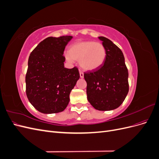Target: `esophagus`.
<instances>
[{
    "instance_id": "esophagus-1",
    "label": "esophagus",
    "mask_w": 159,
    "mask_h": 159,
    "mask_svg": "<svg viewBox=\"0 0 159 159\" xmlns=\"http://www.w3.org/2000/svg\"><path fill=\"white\" fill-rule=\"evenodd\" d=\"M80 78H84V73L81 71L80 70Z\"/></svg>"
}]
</instances>
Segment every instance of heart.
Segmentation results:
<instances>
[{
	"mask_svg": "<svg viewBox=\"0 0 159 159\" xmlns=\"http://www.w3.org/2000/svg\"><path fill=\"white\" fill-rule=\"evenodd\" d=\"M65 56L70 62L79 60L82 69L92 71L103 66L106 58V50L103 45L99 42H78L70 46Z\"/></svg>",
	"mask_w": 159,
	"mask_h": 159,
	"instance_id": "b5f03b06",
	"label": "heart"
}]
</instances>
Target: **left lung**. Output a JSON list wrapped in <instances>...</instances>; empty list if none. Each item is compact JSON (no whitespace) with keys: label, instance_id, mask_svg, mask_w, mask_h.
Instances as JSON below:
<instances>
[{"label":"left lung","instance_id":"1","mask_svg":"<svg viewBox=\"0 0 159 159\" xmlns=\"http://www.w3.org/2000/svg\"><path fill=\"white\" fill-rule=\"evenodd\" d=\"M106 50L104 64L84 74L89 103L97 110L111 111L122 104L129 91L128 70L122 51L103 36H99Z\"/></svg>","mask_w":159,"mask_h":159}]
</instances>
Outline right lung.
<instances>
[{"mask_svg": "<svg viewBox=\"0 0 159 159\" xmlns=\"http://www.w3.org/2000/svg\"><path fill=\"white\" fill-rule=\"evenodd\" d=\"M71 36L48 37L30 54L26 75V92L30 103L45 114L63 111L70 94L80 79L78 69L64 67L63 56Z\"/></svg>", "mask_w": 159, "mask_h": 159, "instance_id": "1", "label": "right lung"}]
</instances>
